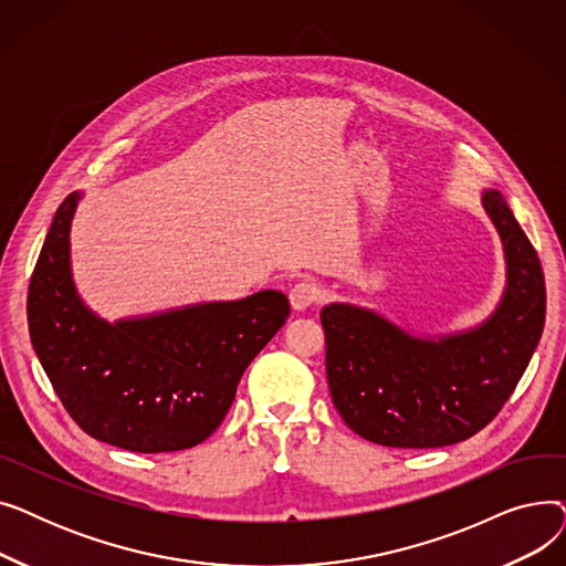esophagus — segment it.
I'll list each match as a JSON object with an SVG mask.
<instances>
[{"mask_svg": "<svg viewBox=\"0 0 566 566\" xmlns=\"http://www.w3.org/2000/svg\"><path fill=\"white\" fill-rule=\"evenodd\" d=\"M289 301H291L293 310L303 312V310H307V307H312L321 301V289L312 280H301L298 284H293V289L289 291Z\"/></svg>", "mask_w": 566, "mask_h": 566, "instance_id": "1", "label": "esophagus"}]
</instances>
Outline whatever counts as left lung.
Returning a JSON list of instances; mask_svg holds the SVG:
<instances>
[{
	"label": "left lung",
	"mask_w": 566,
	"mask_h": 566,
	"mask_svg": "<svg viewBox=\"0 0 566 566\" xmlns=\"http://www.w3.org/2000/svg\"><path fill=\"white\" fill-rule=\"evenodd\" d=\"M482 199L507 256V291L480 328L433 342L410 337L369 310H321L333 403L365 440L403 450L468 440L512 397L539 344L542 261L504 197L489 190Z\"/></svg>",
	"instance_id": "8db88e82"
}]
</instances>
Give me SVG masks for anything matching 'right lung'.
I'll return each instance as SVG.
<instances>
[{
	"label": "right lung",
	"mask_w": 566,
	"mask_h": 566,
	"mask_svg": "<svg viewBox=\"0 0 566 566\" xmlns=\"http://www.w3.org/2000/svg\"><path fill=\"white\" fill-rule=\"evenodd\" d=\"M80 195L56 208L27 295L34 350L75 424L128 452L195 448L233 403L256 353L289 318L280 291L114 325L88 312L71 280L69 231Z\"/></svg>",
	"instance_id": "add662e5"
}]
</instances>
